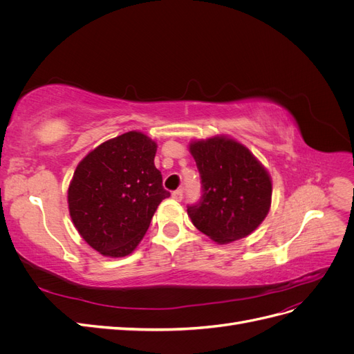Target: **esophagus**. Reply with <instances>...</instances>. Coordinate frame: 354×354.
Listing matches in <instances>:
<instances>
[{
  "label": "esophagus",
  "instance_id": "obj_1",
  "mask_svg": "<svg viewBox=\"0 0 354 354\" xmlns=\"http://www.w3.org/2000/svg\"><path fill=\"white\" fill-rule=\"evenodd\" d=\"M171 196H173L176 201H181V199H183V190L177 189V190L173 192V194H171Z\"/></svg>",
  "mask_w": 354,
  "mask_h": 354
}]
</instances>
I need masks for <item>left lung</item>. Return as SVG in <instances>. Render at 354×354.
Masks as SVG:
<instances>
[{
	"instance_id": "8db88e82",
	"label": "left lung",
	"mask_w": 354,
	"mask_h": 354,
	"mask_svg": "<svg viewBox=\"0 0 354 354\" xmlns=\"http://www.w3.org/2000/svg\"><path fill=\"white\" fill-rule=\"evenodd\" d=\"M190 153L201 177L202 196L187 205L195 227L218 243L248 236L266 218L272 181L243 145L224 137L194 142Z\"/></svg>"
}]
</instances>
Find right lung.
<instances>
[{
    "mask_svg": "<svg viewBox=\"0 0 354 354\" xmlns=\"http://www.w3.org/2000/svg\"><path fill=\"white\" fill-rule=\"evenodd\" d=\"M155 142L130 131L95 147L75 169L69 212L95 251L108 257L133 252L158 205L171 195L155 167Z\"/></svg>",
    "mask_w": 354,
    "mask_h": 354,
    "instance_id": "add662e5",
    "label": "right lung"
}]
</instances>
